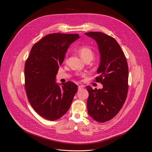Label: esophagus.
I'll return each instance as SVG.
<instances>
[{"label":"esophagus","instance_id":"obj_1","mask_svg":"<svg viewBox=\"0 0 152 152\" xmlns=\"http://www.w3.org/2000/svg\"><path fill=\"white\" fill-rule=\"evenodd\" d=\"M83 87H84V86H78V90H80V89H82V88H83Z\"/></svg>","mask_w":152,"mask_h":152}]
</instances>
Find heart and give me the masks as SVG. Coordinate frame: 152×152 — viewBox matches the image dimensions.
<instances>
[{"instance_id": "1", "label": "heart", "mask_w": 152, "mask_h": 152, "mask_svg": "<svg viewBox=\"0 0 152 152\" xmlns=\"http://www.w3.org/2000/svg\"><path fill=\"white\" fill-rule=\"evenodd\" d=\"M77 51L84 60L90 59L92 60L94 57V52L92 48L87 46H81L77 49Z\"/></svg>"}]
</instances>
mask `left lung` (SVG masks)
<instances>
[{
  "mask_svg": "<svg viewBox=\"0 0 152 152\" xmlns=\"http://www.w3.org/2000/svg\"><path fill=\"white\" fill-rule=\"evenodd\" d=\"M97 43L100 65L96 82L102 89L87 86L89 95L87 101L89 115L98 122L104 123L114 118L122 109L128 90V66L119 44L112 37L100 32L85 34Z\"/></svg>",
  "mask_w": 152,
  "mask_h": 152,
  "instance_id": "1",
  "label": "left lung"
}]
</instances>
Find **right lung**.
<instances>
[{
	"mask_svg": "<svg viewBox=\"0 0 152 152\" xmlns=\"http://www.w3.org/2000/svg\"><path fill=\"white\" fill-rule=\"evenodd\" d=\"M79 38L78 34H48L32 46L26 62L28 100L38 114L49 120L58 119L67 112L77 91L73 82L60 87L56 77L68 47Z\"/></svg>",
	"mask_w": 152,
	"mask_h": 152,
	"instance_id": "add662e5",
	"label": "right lung"
}]
</instances>
